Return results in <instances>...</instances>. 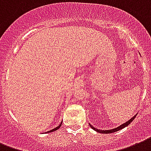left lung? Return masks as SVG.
<instances>
[{"instance_id": "8db88e82", "label": "left lung", "mask_w": 151, "mask_h": 151, "mask_svg": "<svg viewBox=\"0 0 151 151\" xmlns=\"http://www.w3.org/2000/svg\"><path fill=\"white\" fill-rule=\"evenodd\" d=\"M135 116H134L132 119H131L130 120H128V121H127L126 123H124V124H121L120 126H119V127H117V128H113V129H111V130H99V129H98V128H94L93 126L91 125L90 124V127L92 128V129H94V131H96V132H98L99 133H103V134H109V133H113V132H117V131L120 130V129H122V128H125V127H127V126L128 125V124H130L131 122H132V120H134L135 118Z\"/></svg>"}]
</instances>
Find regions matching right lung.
Wrapping results in <instances>:
<instances>
[{
    "label": "right lung",
    "mask_w": 151,
    "mask_h": 151,
    "mask_svg": "<svg viewBox=\"0 0 151 151\" xmlns=\"http://www.w3.org/2000/svg\"><path fill=\"white\" fill-rule=\"evenodd\" d=\"M61 124H62V122H61V123L60 124L59 126H57V128H53V129H52V130H50V132H55V131H56V130H57V129H58V128H59L61 126Z\"/></svg>",
    "instance_id": "right-lung-1"
}]
</instances>
